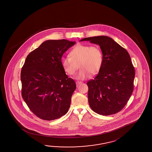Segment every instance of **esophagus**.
Here are the masks:
<instances>
[{"mask_svg":"<svg viewBox=\"0 0 152 152\" xmlns=\"http://www.w3.org/2000/svg\"><path fill=\"white\" fill-rule=\"evenodd\" d=\"M82 83V82L81 81H76V85H77V86L80 85V84Z\"/></svg>","mask_w":152,"mask_h":152,"instance_id":"esophagus-1","label":"esophagus"}]
</instances>
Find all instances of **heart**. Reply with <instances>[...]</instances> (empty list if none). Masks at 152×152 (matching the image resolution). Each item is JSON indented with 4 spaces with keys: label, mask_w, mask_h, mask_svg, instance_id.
<instances>
[{
    "label": "heart",
    "mask_w": 152,
    "mask_h": 152,
    "mask_svg": "<svg viewBox=\"0 0 152 152\" xmlns=\"http://www.w3.org/2000/svg\"><path fill=\"white\" fill-rule=\"evenodd\" d=\"M69 56L61 58V65L69 75L74 74L79 66L80 69L75 76L77 80L86 79L90 73L97 74L103 64V53L98 45L78 44L69 52Z\"/></svg>",
    "instance_id": "heart-1"
}]
</instances>
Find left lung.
I'll use <instances>...</instances> for the list:
<instances>
[{"label":"left lung","instance_id":"obj_1","mask_svg":"<svg viewBox=\"0 0 152 152\" xmlns=\"http://www.w3.org/2000/svg\"><path fill=\"white\" fill-rule=\"evenodd\" d=\"M98 45L103 55V64L96 77L88 82V102L94 112L113 115L125 106L133 91L135 70L126 49L107 36L86 37Z\"/></svg>","mask_w":152,"mask_h":152}]
</instances>
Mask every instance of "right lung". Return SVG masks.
<instances>
[{
    "label": "right lung",
    "instance_id": "obj_1",
    "mask_svg": "<svg viewBox=\"0 0 152 152\" xmlns=\"http://www.w3.org/2000/svg\"><path fill=\"white\" fill-rule=\"evenodd\" d=\"M75 43L65 39L47 40L26 57L21 72V95L40 119L55 120L68 111L76 86L66 75L61 58Z\"/></svg>",
    "mask_w": 152,
    "mask_h": 152
}]
</instances>
